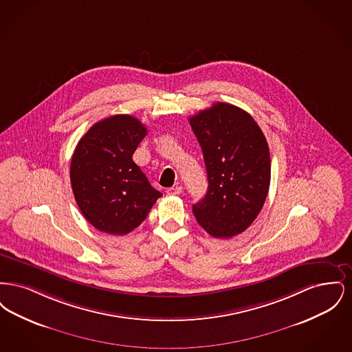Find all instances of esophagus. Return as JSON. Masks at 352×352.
I'll use <instances>...</instances> for the list:
<instances>
[{"label":"esophagus","mask_w":352,"mask_h":352,"mask_svg":"<svg viewBox=\"0 0 352 352\" xmlns=\"http://www.w3.org/2000/svg\"><path fill=\"white\" fill-rule=\"evenodd\" d=\"M168 195H179L182 192V187L181 186H174V187H170L168 188Z\"/></svg>","instance_id":"obj_1"}]
</instances>
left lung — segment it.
Returning a JSON list of instances; mask_svg holds the SVG:
<instances>
[{
	"label": "left lung",
	"instance_id": "1",
	"mask_svg": "<svg viewBox=\"0 0 352 352\" xmlns=\"http://www.w3.org/2000/svg\"><path fill=\"white\" fill-rule=\"evenodd\" d=\"M203 151L208 188L192 206L206 232L228 239L260 214L270 184L268 142L250 113L227 102L188 118Z\"/></svg>",
	"mask_w": 352,
	"mask_h": 352
}]
</instances>
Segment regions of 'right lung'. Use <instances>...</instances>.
<instances>
[{
	"mask_svg": "<svg viewBox=\"0 0 352 352\" xmlns=\"http://www.w3.org/2000/svg\"><path fill=\"white\" fill-rule=\"evenodd\" d=\"M146 133L138 118L115 115L92 125L75 148L69 168L74 197L101 232L129 234L162 197L132 158Z\"/></svg>",
	"mask_w": 352,
	"mask_h": 352,
	"instance_id": "add662e5",
	"label": "right lung"
}]
</instances>
